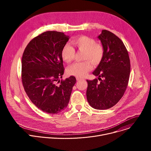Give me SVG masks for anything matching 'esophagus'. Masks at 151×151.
<instances>
[{"mask_svg":"<svg viewBox=\"0 0 151 151\" xmlns=\"http://www.w3.org/2000/svg\"><path fill=\"white\" fill-rule=\"evenodd\" d=\"M83 79V78H79V77H76V80L78 81H81V80H82Z\"/></svg>","mask_w":151,"mask_h":151,"instance_id":"esophagus-1","label":"esophagus"}]
</instances>
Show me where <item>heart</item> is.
<instances>
[{"label":"heart","mask_w":151,"mask_h":151,"mask_svg":"<svg viewBox=\"0 0 151 151\" xmlns=\"http://www.w3.org/2000/svg\"><path fill=\"white\" fill-rule=\"evenodd\" d=\"M72 44L79 51H83V59L85 61L76 62L70 66L67 69V73L70 76L83 77L91 69V63L94 64H99L104 55V48L101 44L96 43V40L87 36H81L75 37L71 41ZM75 55L73 48L66 44L61 52L63 60L66 63H71Z\"/></svg>","instance_id":"obj_1"}]
</instances>
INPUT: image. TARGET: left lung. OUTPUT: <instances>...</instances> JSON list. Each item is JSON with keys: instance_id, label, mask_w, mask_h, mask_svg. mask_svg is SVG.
<instances>
[{"instance_id": "obj_1", "label": "left lung", "mask_w": 151, "mask_h": 151, "mask_svg": "<svg viewBox=\"0 0 151 151\" xmlns=\"http://www.w3.org/2000/svg\"><path fill=\"white\" fill-rule=\"evenodd\" d=\"M98 38L104 55L93 74L99 76L100 82L97 79L87 80V99L93 108L104 110L115 105L124 94L130 78V61L123 42L115 34L103 30Z\"/></svg>"}]
</instances>
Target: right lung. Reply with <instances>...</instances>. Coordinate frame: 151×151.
I'll use <instances>...</instances> for the list:
<instances>
[{
	"label": "right lung",
	"mask_w": 151,
	"mask_h": 151,
	"mask_svg": "<svg viewBox=\"0 0 151 151\" xmlns=\"http://www.w3.org/2000/svg\"><path fill=\"white\" fill-rule=\"evenodd\" d=\"M69 36L48 31L33 38L27 45L21 62V79L31 101L40 110L55 114L69 102L75 76L60 80L64 73L61 52Z\"/></svg>",
	"instance_id": "1"
}]
</instances>
